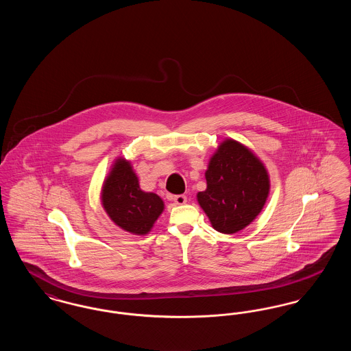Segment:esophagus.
I'll use <instances>...</instances> for the list:
<instances>
[{
    "label": "esophagus",
    "mask_w": 351,
    "mask_h": 351,
    "mask_svg": "<svg viewBox=\"0 0 351 351\" xmlns=\"http://www.w3.org/2000/svg\"><path fill=\"white\" fill-rule=\"evenodd\" d=\"M171 200L173 201L175 204H178V205H183V204L186 202V196H184V195H176V196H172Z\"/></svg>",
    "instance_id": "1"
}]
</instances>
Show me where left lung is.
<instances>
[{"label":"left lung","instance_id":"8db88e82","mask_svg":"<svg viewBox=\"0 0 351 351\" xmlns=\"http://www.w3.org/2000/svg\"><path fill=\"white\" fill-rule=\"evenodd\" d=\"M205 179L206 189L197 193V201L219 233H237L250 225L262 212L269 193L265 165L234 139H225L218 146Z\"/></svg>","mask_w":351,"mask_h":351}]
</instances>
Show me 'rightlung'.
<instances>
[{
    "mask_svg": "<svg viewBox=\"0 0 351 351\" xmlns=\"http://www.w3.org/2000/svg\"><path fill=\"white\" fill-rule=\"evenodd\" d=\"M101 202L117 226L136 235L149 233L165 209L158 195L141 189L130 162L123 158H118L106 176Z\"/></svg>",
    "mask_w": 351,
    "mask_h": 351,
    "instance_id": "1",
    "label": "right lung"
}]
</instances>
